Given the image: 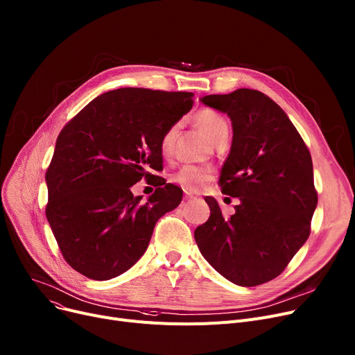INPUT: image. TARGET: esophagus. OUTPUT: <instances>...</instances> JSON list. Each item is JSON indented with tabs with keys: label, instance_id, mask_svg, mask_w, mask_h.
Segmentation results:
<instances>
[{
	"label": "esophagus",
	"instance_id": "34e87169",
	"mask_svg": "<svg viewBox=\"0 0 355 355\" xmlns=\"http://www.w3.org/2000/svg\"><path fill=\"white\" fill-rule=\"evenodd\" d=\"M184 197H185V200H193V198H196L194 194H191V193H189V191H185V196H184Z\"/></svg>",
	"mask_w": 355,
	"mask_h": 355
}]
</instances>
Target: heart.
<instances>
[{"mask_svg": "<svg viewBox=\"0 0 355 355\" xmlns=\"http://www.w3.org/2000/svg\"><path fill=\"white\" fill-rule=\"evenodd\" d=\"M196 122L198 128L202 130L209 139L216 142L218 138L229 135V123L225 119V116L220 115L218 112L213 109H204L196 118ZM178 125L174 123L168 128L162 138H161V151L164 155H168L171 153V148L174 144V138L177 135ZM211 174L207 170H202V168L197 166H182L181 170L173 177L174 182L178 184L181 189L187 191H198L204 189L210 181Z\"/></svg>", "mask_w": 355, "mask_h": 355, "instance_id": "heart-1", "label": "heart"}]
</instances>
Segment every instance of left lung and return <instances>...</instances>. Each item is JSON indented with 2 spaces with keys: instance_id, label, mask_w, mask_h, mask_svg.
Segmentation results:
<instances>
[{
  "instance_id": "left-lung-1",
  "label": "left lung",
  "mask_w": 355,
  "mask_h": 355,
  "mask_svg": "<svg viewBox=\"0 0 355 355\" xmlns=\"http://www.w3.org/2000/svg\"><path fill=\"white\" fill-rule=\"evenodd\" d=\"M201 102L232 119L233 142L218 185L239 204L226 218L206 197L211 214L194 232L197 246L230 282L266 284L285 270L311 233L318 193L309 149L284 109L262 92L237 89Z\"/></svg>"
}]
</instances>
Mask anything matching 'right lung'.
I'll list each match as a JSON object with an SVG mask.
<instances>
[{
  "mask_svg": "<svg viewBox=\"0 0 355 355\" xmlns=\"http://www.w3.org/2000/svg\"><path fill=\"white\" fill-rule=\"evenodd\" d=\"M191 92L122 87L102 93L71 118L55 141L46 173V217L66 262L93 281L132 268L157 221L182 191L162 171L161 138L193 107ZM141 178L157 189L146 202L130 187Z\"/></svg>",
  "mask_w": 355,
  "mask_h": 355,
  "instance_id": "add662e5",
  "label": "right lung"
}]
</instances>
